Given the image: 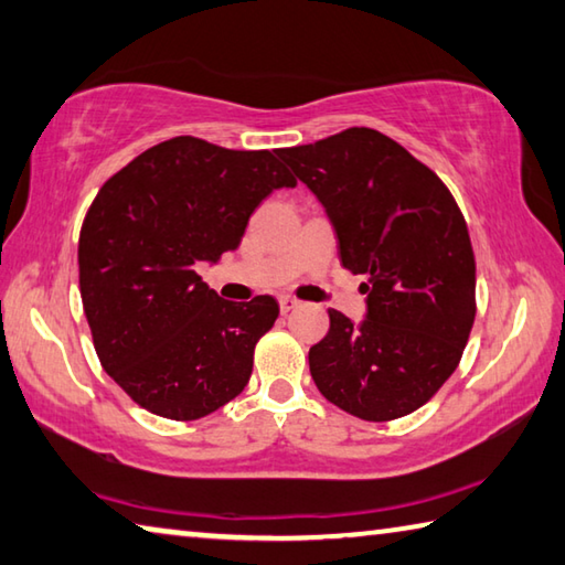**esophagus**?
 <instances>
[{
  "label": "esophagus",
  "instance_id": "34e87169",
  "mask_svg": "<svg viewBox=\"0 0 565 565\" xmlns=\"http://www.w3.org/2000/svg\"><path fill=\"white\" fill-rule=\"evenodd\" d=\"M298 300H295V298H288V295H282V298H280V312L282 315H288V312H292L295 308H298Z\"/></svg>",
  "mask_w": 565,
  "mask_h": 565
}]
</instances>
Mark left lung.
Returning <instances> with one entry per match:
<instances>
[{"label":"left lung","mask_w":565,"mask_h":565,"mask_svg":"<svg viewBox=\"0 0 565 565\" xmlns=\"http://www.w3.org/2000/svg\"><path fill=\"white\" fill-rule=\"evenodd\" d=\"M277 156L310 188L338 237L340 263L364 275L360 322L328 310L310 348L324 399L364 422L419 409L451 377L477 315L467 221L439 175L374 128H348Z\"/></svg>","instance_id":"8db88e82"}]
</instances>
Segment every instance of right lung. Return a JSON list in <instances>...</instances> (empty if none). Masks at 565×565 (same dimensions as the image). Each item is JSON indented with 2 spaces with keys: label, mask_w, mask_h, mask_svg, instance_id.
Wrapping results in <instances>:
<instances>
[{
  "label": "right lung",
  "mask_w": 565,
  "mask_h": 565,
  "mask_svg": "<svg viewBox=\"0 0 565 565\" xmlns=\"http://www.w3.org/2000/svg\"><path fill=\"white\" fill-rule=\"evenodd\" d=\"M298 181L270 151L193 136L148 148L108 178L78 237V285L104 370L158 417L191 422L253 372L277 302L223 300L195 273L235 250L257 205Z\"/></svg>",
  "instance_id": "right-lung-1"
}]
</instances>
